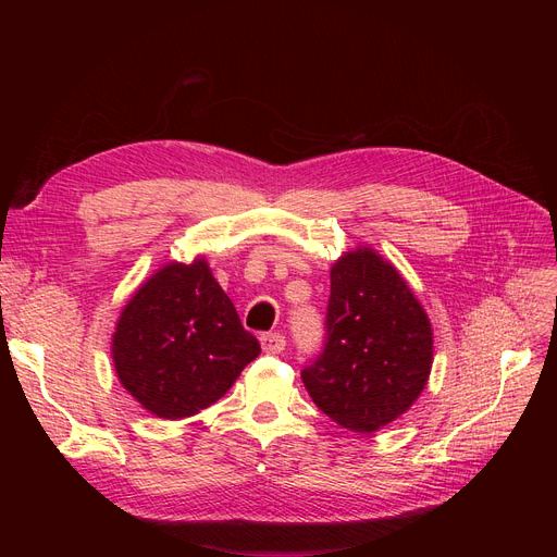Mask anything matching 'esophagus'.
<instances>
[{
	"label": "esophagus",
	"instance_id": "obj_1",
	"mask_svg": "<svg viewBox=\"0 0 557 557\" xmlns=\"http://www.w3.org/2000/svg\"><path fill=\"white\" fill-rule=\"evenodd\" d=\"M262 350L269 352V356H276V352L285 350V336L281 332H267L260 336Z\"/></svg>",
	"mask_w": 557,
	"mask_h": 557
}]
</instances>
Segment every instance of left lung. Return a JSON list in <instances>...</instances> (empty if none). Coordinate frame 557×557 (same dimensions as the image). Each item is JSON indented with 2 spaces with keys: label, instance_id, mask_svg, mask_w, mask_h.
<instances>
[{
  "label": "left lung",
  "instance_id": "left-lung-1",
  "mask_svg": "<svg viewBox=\"0 0 557 557\" xmlns=\"http://www.w3.org/2000/svg\"><path fill=\"white\" fill-rule=\"evenodd\" d=\"M325 348L301 369L315 407L352 432L393 423L423 393L432 325L397 269L372 248L332 264Z\"/></svg>",
  "mask_w": 557,
  "mask_h": 557
}]
</instances>
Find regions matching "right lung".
Returning a JSON list of instances; mask_svg holds the SVG:
<instances>
[{
	"label": "right lung",
	"instance_id": "obj_1",
	"mask_svg": "<svg viewBox=\"0 0 557 557\" xmlns=\"http://www.w3.org/2000/svg\"><path fill=\"white\" fill-rule=\"evenodd\" d=\"M260 356L205 258L170 262L129 297L111 339L115 374L146 411L178 420L221 399Z\"/></svg>",
	"mask_w": 557,
	"mask_h": 557
}]
</instances>
